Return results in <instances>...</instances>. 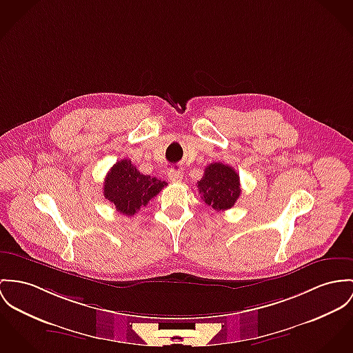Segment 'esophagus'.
<instances>
[{
  "label": "esophagus",
  "instance_id": "esophagus-1",
  "mask_svg": "<svg viewBox=\"0 0 353 353\" xmlns=\"http://www.w3.org/2000/svg\"><path fill=\"white\" fill-rule=\"evenodd\" d=\"M168 177L170 181L173 183H180L183 180V173L180 170H176V169H170L168 172Z\"/></svg>",
  "mask_w": 353,
  "mask_h": 353
}]
</instances>
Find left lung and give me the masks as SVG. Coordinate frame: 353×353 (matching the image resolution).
Instances as JSON below:
<instances>
[{"instance_id":"left-lung-1","label":"left lung","mask_w":353,"mask_h":353,"mask_svg":"<svg viewBox=\"0 0 353 353\" xmlns=\"http://www.w3.org/2000/svg\"><path fill=\"white\" fill-rule=\"evenodd\" d=\"M199 193L205 204L215 211H225L234 207L241 196L239 174L234 168L221 163L208 165L204 176L197 181Z\"/></svg>"}]
</instances>
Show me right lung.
Instances as JSON below:
<instances>
[{
  "mask_svg": "<svg viewBox=\"0 0 353 353\" xmlns=\"http://www.w3.org/2000/svg\"><path fill=\"white\" fill-rule=\"evenodd\" d=\"M168 183L142 174L130 160L114 163L105 179L103 194L119 214L133 216L160 193Z\"/></svg>",
  "mask_w": 353,
  "mask_h": 353,
  "instance_id": "obj_1",
  "label": "right lung"
}]
</instances>
